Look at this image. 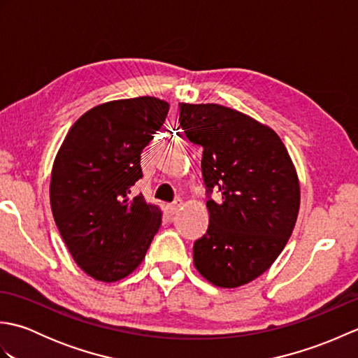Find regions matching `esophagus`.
<instances>
[{"label":"esophagus","mask_w":358,"mask_h":358,"mask_svg":"<svg viewBox=\"0 0 358 358\" xmlns=\"http://www.w3.org/2000/svg\"><path fill=\"white\" fill-rule=\"evenodd\" d=\"M181 204H183V201H181V199H177L175 200L173 203H171V204H167V212H169L171 215H173V214H177L178 212V209L181 208Z\"/></svg>","instance_id":"34e87169"}]
</instances>
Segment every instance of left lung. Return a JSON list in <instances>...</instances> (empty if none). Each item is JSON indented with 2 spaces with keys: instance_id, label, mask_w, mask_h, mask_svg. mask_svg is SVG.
Segmentation results:
<instances>
[{
  "instance_id": "1",
  "label": "left lung",
  "mask_w": 358,
  "mask_h": 358,
  "mask_svg": "<svg viewBox=\"0 0 358 358\" xmlns=\"http://www.w3.org/2000/svg\"><path fill=\"white\" fill-rule=\"evenodd\" d=\"M180 126L203 148L209 227L194 243V264L220 287L260 277L285 249L300 208V185L271 127L220 104L181 103ZM218 188L222 199H210Z\"/></svg>"
}]
</instances>
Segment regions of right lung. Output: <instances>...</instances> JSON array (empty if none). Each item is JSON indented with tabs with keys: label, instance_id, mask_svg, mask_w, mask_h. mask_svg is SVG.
Returning a JSON list of instances; mask_svg holds the SVG:
<instances>
[{
	"label": "right lung",
	"instance_id": "1",
	"mask_svg": "<svg viewBox=\"0 0 358 358\" xmlns=\"http://www.w3.org/2000/svg\"><path fill=\"white\" fill-rule=\"evenodd\" d=\"M169 104L138 96L95 106L67 132L52 167L50 206L75 263L98 281H118L143 262L162 210L131 187L141 152Z\"/></svg>",
	"mask_w": 358,
	"mask_h": 358
}]
</instances>
